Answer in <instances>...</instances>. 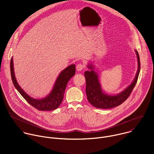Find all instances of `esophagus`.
I'll list each match as a JSON object with an SVG mask.
<instances>
[{
    "label": "esophagus",
    "mask_w": 154,
    "mask_h": 154,
    "mask_svg": "<svg viewBox=\"0 0 154 154\" xmlns=\"http://www.w3.org/2000/svg\"><path fill=\"white\" fill-rule=\"evenodd\" d=\"M85 66L84 64H83V63H79V64H78L77 65L76 69H77V71H81L83 68H85Z\"/></svg>",
    "instance_id": "1"
}]
</instances>
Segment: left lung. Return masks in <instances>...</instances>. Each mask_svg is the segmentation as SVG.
<instances>
[{
    "label": "left lung",
    "mask_w": 154,
    "mask_h": 154,
    "mask_svg": "<svg viewBox=\"0 0 154 154\" xmlns=\"http://www.w3.org/2000/svg\"><path fill=\"white\" fill-rule=\"evenodd\" d=\"M138 59V71L134 80L126 89L119 94L115 96L108 95L102 92L97 73L93 70V66L90 64L88 68L90 71H85L86 93L88 100L94 106L98 108L108 109L119 106L130 95L138 80L140 71V60L139 54L135 50Z\"/></svg>",
    "instance_id": "left-lung-1"
}]
</instances>
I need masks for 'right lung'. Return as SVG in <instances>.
Returning a JSON list of instances; mask_svg holds the SVG:
<instances>
[{
    "instance_id": "1",
    "label": "right lung",
    "mask_w": 154,
    "mask_h": 154,
    "mask_svg": "<svg viewBox=\"0 0 154 154\" xmlns=\"http://www.w3.org/2000/svg\"><path fill=\"white\" fill-rule=\"evenodd\" d=\"M10 71L13 85L29 104L39 111H51L57 109L61 103L66 87L69 80L75 74V65L71 64L61 71L55 83L52 91L45 98L41 99H36L30 97L18 85L14 75L13 57L10 61Z\"/></svg>"
}]
</instances>
